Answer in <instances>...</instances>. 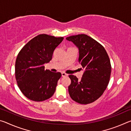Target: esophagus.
Returning <instances> with one entry per match:
<instances>
[{"instance_id":"obj_1","label":"esophagus","mask_w":131,"mask_h":131,"mask_svg":"<svg viewBox=\"0 0 131 131\" xmlns=\"http://www.w3.org/2000/svg\"><path fill=\"white\" fill-rule=\"evenodd\" d=\"M62 77L68 76V74H66L65 72H62Z\"/></svg>"}]
</instances>
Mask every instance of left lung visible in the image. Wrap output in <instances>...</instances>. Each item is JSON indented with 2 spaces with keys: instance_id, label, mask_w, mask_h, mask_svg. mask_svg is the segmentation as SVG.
Here are the masks:
<instances>
[{
  "instance_id": "8db88e82",
  "label": "left lung",
  "mask_w": 131,
  "mask_h": 131,
  "mask_svg": "<svg viewBox=\"0 0 131 131\" xmlns=\"http://www.w3.org/2000/svg\"><path fill=\"white\" fill-rule=\"evenodd\" d=\"M78 48L79 62L84 69L80 80L69 75L70 96L80 104L92 103L99 98L107 88L112 67L106 50L101 44L85 34L66 37Z\"/></svg>"
}]
</instances>
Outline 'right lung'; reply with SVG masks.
I'll list each match as a JSON object with an SVG mask.
<instances>
[{"mask_svg": "<svg viewBox=\"0 0 131 131\" xmlns=\"http://www.w3.org/2000/svg\"><path fill=\"white\" fill-rule=\"evenodd\" d=\"M63 39L62 37L39 35L25 44L18 54L15 79L19 90L30 100L43 101L54 94L61 73L44 70V64L51 60L55 49Z\"/></svg>", "mask_w": 131, "mask_h": 131, "instance_id": "obj_1", "label": "right lung"}]
</instances>
